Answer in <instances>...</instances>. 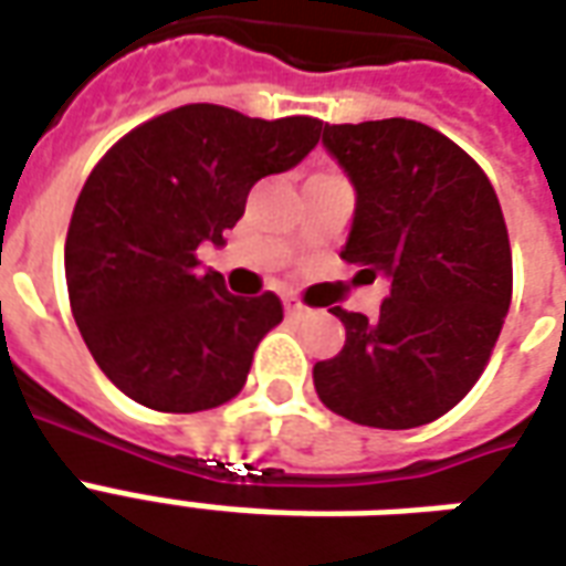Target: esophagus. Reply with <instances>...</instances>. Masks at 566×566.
Instances as JSON below:
<instances>
[{
  "instance_id": "34e87169",
  "label": "esophagus",
  "mask_w": 566,
  "mask_h": 566,
  "mask_svg": "<svg viewBox=\"0 0 566 566\" xmlns=\"http://www.w3.org/2000/svg\"><path fill=\"white\" fill-rule=\"evenodd\" d=\"M284 312H287L291 318H296V315H303V312H306V306H303L300 300H294V296H284Z\"/></svg>"
}]
</instances>
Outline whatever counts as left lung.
Returning a JSON list of instances; mask_svg holds the SVG:
<instances>
[{"label":"left lung","mask_w":566,"mask_h":566,"mask_svg":"<svg viewBox=\"0 0 566 566\" xmlns=\"http://www.w3.org/2000/svg\"><path fill=\"white\" fill-rule=\"evenodd\" d=\"M321 145L355 187L343 260L360 282L381 275L388 296L379 318L331 308L345 345L315 364V391L355 424H430L482 376L510 312L497 193L470 154L418 120L324 124Z\"/></svg>","instance_id":"obj_1"}]
</instances>
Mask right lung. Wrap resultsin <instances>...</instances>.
Returning <instances> with one entry per match:
<instances>
[{"label": "right lung", "instance_id": "add662e5", "mask_svg": "<svg viewBox=\"0 0 566 566\" xmlns=\"http://www.w3.org/2000/svg\"><path fill=\"white\" fill-rule=\"evenodd\" d=\"M321 127L193 103L136 127L96 163L69 223V303L93 360L129 400L202 412L242 391L282 303L233 296L221 272L199 270L197 248H221L248 190L294 169Z\"/></svg>", "mask_w": 566, "mask_h": 566}]
</instances>
